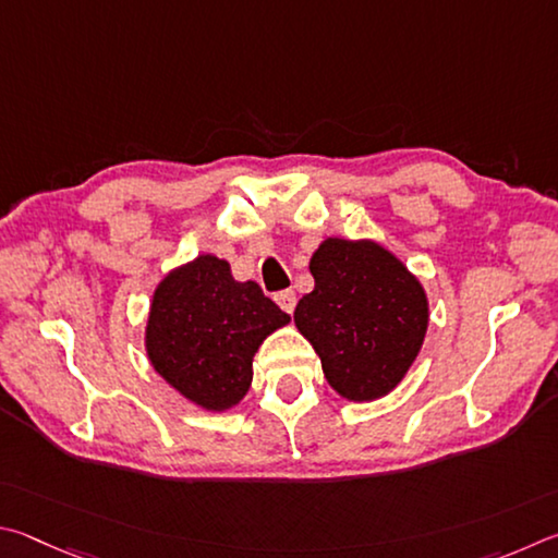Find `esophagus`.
<instances>
[{"label": "esophagus", "instance_id": "obj_1", "mask_svg": "<svg viewBox=\"0 0 558 558\" xmlns=\"http://www.w3.org/2000/svg\"><path fill=\"white\" fill-rule=\"evenodd\" d=\"M277 304L287 311V314H294V308H296V294L291 289H287V291H279L277 296Z\"/></svg>", "mask_w": 558, "mask_h": 558}]
</instances>
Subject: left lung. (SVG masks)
<instances>
[{"label":"left lung","mask_w":558,"mask_h":558,"mask_svg":"<svg viewBox=\"0 0 558 558\" xmlns=\"http://www.w3.org/2000/svg\"><path fill=\"white\" fill-rule=\"evenodd\" d=\"M316 287L294 324L340 397L369 402L402 383L422 350L428 304L422 284L377 242L328 238L311 257Z\"/></svg>","instance_id":"obj_1"}]
</instances>
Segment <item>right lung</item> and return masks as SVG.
Here are the masks:
<instances>
[{"mask_svg": "<svg viewBox=\"0 0 558 558\" xmlns=\"http://www.w3.org/2000/svg\"><path fill=\"white\" fill-rule=\"evenodd\" d=\"M287 324L289 316L259 284L234 281L228 262L201 254L156 289L146 353L185 399L222 412L247 395L262 340Z\"/></svg>", "mask_w": 558, "mask_h": 558, "instance_id": "1", "label": "right lung"}]
</instances>
